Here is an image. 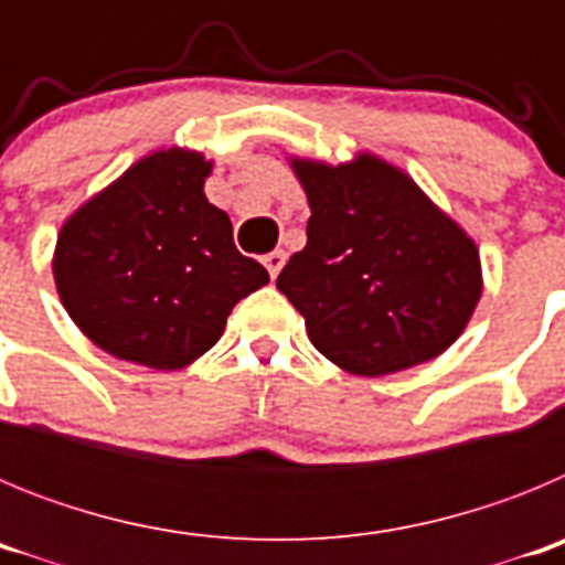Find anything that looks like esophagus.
Returning <instances> with one entry per match:
<instances>
[{"label":"esophagus","mask_w":565,"mask_h":565,"mask_svg":"<svg viewBox=\"0 0 565 565\" xmlns=\"http://www.w3.org/2000/svg\"><path fill=\"white\" fill-rule=\"evenodd\" d=\"M263 263H266L268 274H271V279H277V274L282 271V266H286V252H268L266 257H263Z\"/></svg>","instance_id":"1"}]
</instances>
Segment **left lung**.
I'll use <instances>...</instances> for the list:
<instances>
[{
	"label": "left lung",
	"mask_w": 565,
	"mask_h": 565,
	"mask_svg": "<svg viewBox=\"0 0 565 565\" xmlns=\"http://www.w3.org/2000/svg\"><path fill=\"white\" fill-rule=\"evenodd\" d=\"M306 189L308 243L277 288L319 353L353 376H391L441 356L483 291L481 254L396 163L373 152L288 158Z\"/></svg>",
	"instance_id": "obj_1"
}]
</instances>
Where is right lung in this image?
<instances>
[{"mask_svg":"<svg viewBox=\"0 0 565 565\" xmlns=\"http://www.w3.org/2000/svg\"><path fill=\"white\" fill-rule=\"evenodd\" d=\"M198 149L143 154L62 223L53 279L78 331L109 356L181 371L223 337L239 299L268 282L232 221L206 201Z\"/></svg>","mask_w":565,"mask_h":565,"instance_id":"add662e5","label":"right lung"}]
</instances>
